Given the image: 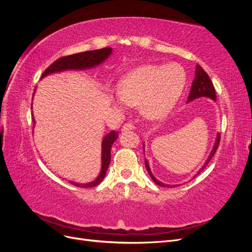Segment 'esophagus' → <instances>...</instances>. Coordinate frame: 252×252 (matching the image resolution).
<instances>
[{
    "instance_id": "esophagus-1",
    "label": "esophagus",
    "mask_w": 252,
    "mask_h": 252,
    "mask_svg": "<svg viewBox=\"0 0 252 252\" xmlns=\"http://www.w3.org/2000/svg\"><path fill=\"white\" fill-rule=\"evenodd\" d=\"M134 129V126L131 124V123H126L123 125V127H122V131H129V130H133Z\"/></svg>"
}]
</instances>
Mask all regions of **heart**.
Wrapping results in <instances>:
<instances>
[{"label":"heart","instance_id":"heart-1","mask_svg":"<svg viewBox=\"0 0 252 252\" xmlns=\"http://www.w3.org/2000/svg\"><path fill=\"white\" fill-rule=\"evenodd\" d=\"M185 85V71L177 64L142 65L121 80L110 103L120 111L140 105L145 118L161 120L177 105Z\"/></svg>","mask_w":252,"mask_h":252}]
</instances>
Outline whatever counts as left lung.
<instances>
[{
	"label": "left lung",
	"mask_w": 252,
	"mask_h": 252,
	"mask_svg": "<svg viewBox=\"0 0 252 252\" xmlns=\"http://www.w3.org/2000/svg\"><path fill=\"white\" fill-rule=\"evenodd\" d=\"M200 97H208V98H210V100H212V101H216V98H217V96H216V90H215V87H213V84H212L210 78L208 77V74L206 73V71L203 69V68L199 64H197L196 67H195L194 80L192 82L191 88H190V93H189L187 103L192 102V101L196 100V98H200ZM220 134L218 132L217 136H216L215 144H213V147H212L210 154L208 156V158L206 159V162L203 164V166L201 167V169L196 172V174L194 175L192 179H194L197 174L201 173V171L210 162V159L212 158V157L216 155V151H217V149L219 147V144H220ZM143 148L145 149L144 145H143ZM144 154H145V152H144ZM145 167H146V169H147V171H148V173L150 175V178L152 179V181H154L156 184H158V186H162V187H177V186H180V185L165 184V183L158 181L155 177V175L152 174V172L150 170L149 164H148V161H147L146 158H145Z\"/></svg>",
	"instance_id": "8db88e82"
}]
</instances>
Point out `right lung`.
<instances>
[{"label": "right lung", "instance_id": "1", "mask_svg": "<svg viewBox=\"0 0 252 252\" xmlns=\"http://www.w3.org/2000/svg\"><path fill=\"white\" fill-rule=\"evenodd\" d=\"M112 52V48H102V49H96V50H90V51H85V52H80V53H74L72 56H68L61 58L57 60L55 63L51 64L46 70H45L42 74V79L47 77L49 74L52 73H58V72H63L67 70H86L90 69V68H94L96 66H100L103 64L106 60H107ZM35 90V89H34ZM33 124L35 125V120L32 118ZM33 125V128H34ZM118 132L114 130L110 131L108 134H106L104 136V139L102 141V165H101V171L98 173L95 180L89 183H85V184H80V183L77 182H72L70 183L74 186L78 187H94L96 185L100 184V183L103 181L106 175V171L108 169V166L110 164V159H111V147L113 143L116 142L118 139Z\"/></svg>", "mask_w": 252, "mask_h": 252}]
</instances>
